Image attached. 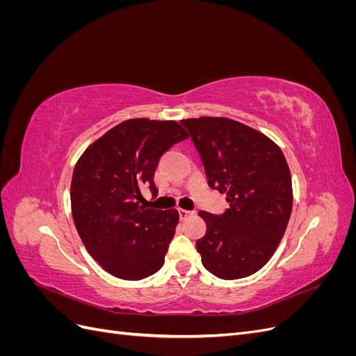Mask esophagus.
<instances>
[{
    "label": "esophagus",
    "mask_w": 356,
    "mask_h": 356,
    "mask_svg": "<svg viewBox=\"0 0 356 356\" xmlns=\"http://www.w3.org/2000/svg\"><path fill=\"white\" fill-rule=\"evenodd\" d=\"M178 213H179V218H181V220H186V218L190 217V215H191L193 212H191V211H187V209H181V208H179V209H178Z\"/></svg>",
    "instance_id": "1"
}]
</instances>
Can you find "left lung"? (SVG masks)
<instances>
[{"label": "left lung", "mask_w": 356, "mask_h": 356, "mask_svg": "<svg viewBox=\"0 0 356 356\" xmlns=\"http://www.w3.org/2000/svg\"><path fill=\"white\" fill-rule=\"evenodd\" d=\"M200 154L211 188L229 209L200 211L208 225L196 242L202 264L221 279H241L270 260L293 209V186L284 153L273 141L224 117L181 120Z\"/></svg>", "instance_id": "obj_1"}]
</instances>
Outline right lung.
Instances as JSON below:
<instances>
[{"label":"right lung","instance_id":"1","mask_svg":"<svg viewBox=\"0 0 356 356\" xmlns=\"http://www.w3.org/2000/svg\"><path fill=\"white\" fill-rule=\"evenodd\" d=\"M188 138L177 122L132 118L95 141L74 168L71 209L86 250L106 272L141 281L165 263L179 220L177 209L143 204V188L157 196L161 154Z\"/></svg>","mask_w":356,"mask_h":356}]
</instances>
